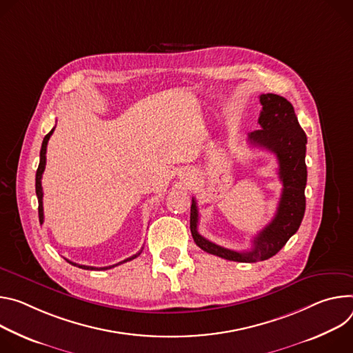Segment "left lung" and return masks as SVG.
I'll return each instance as SVG.
<instances>
[{
    "label": "left lung",
    "instance_id": "left-lung-1",
    "mask_svg": "<svg viewBox=\"0 0 353 353\" xmlns=\"http://www.w3.org/2000/svg\"><path fill=\"white\" fill-rule=\"evenodd\" d=\"M259 102L262 105L258 119L261 129L251 132L248 141L251 145L275 152L278 159L283 189L275 217L259 231L250 251H234L201 236L198 231L199 213L194 198H192L190 206V232L196 245L212 255L236 262H258L276 255L299 230L305 210L307 136L299 125L293 105L286 98L276 94H262Z\"/></svg>",
    "mask_w": 353,
    "mask_h": 353
}]
</instances>
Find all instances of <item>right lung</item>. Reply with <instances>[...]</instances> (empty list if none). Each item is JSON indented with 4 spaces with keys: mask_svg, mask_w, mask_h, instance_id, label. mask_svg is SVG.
Returning <instances> with one entry per match:
<instances>
[{
    "mask_svg": "<svg viewBox=\"0 0 353 353\" xmlns=\"http://www.w3.org/2000/svg\"><path fill=\"white\" fill-rule=\"evenodd\" d=\"M53 132H54V128H53V129H52V130L45 136V139H43L42 148H41V161H39V167H37V171H36V196H37V202H39V221H41V224L43 223V219H45V216H43V190H42V175H43V171H45V167H46V148H48V143H49V139H50V136L53 134ZM141 251H143V248H141L137 254H134L133 256H130V258H128V259H125V261H122V262H119V263H114V265H112V266H103V268H95V266L80 265V263L71 262V261H68V259H65V261H67L68 263H71V265L77 266V268L87 269V270H105V269L114 268V266H117V265L125 263V262H128V261H132V259L137 258V256L141 254Z\"/></svg>",
    "mask_w": 353,
    "mask_h": 353,
    "instance_id": "add662e5",
    "label": "right lung"
}]
</instances>
